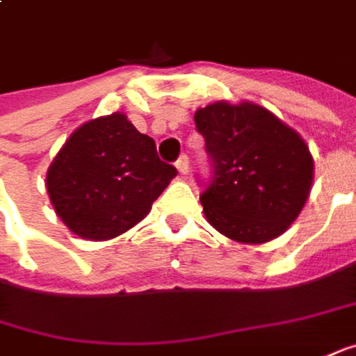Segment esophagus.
<instances>
[{
	"instance_id": "1",
	"label": "esophagus",
	"mask_w": 356,
	"mask_h": 356,
	"mask_svg": "<svg viewBox=\"0 0 356 356\" xmlns=\"http://www.w3.org/2000/svg\"><path fill=\"white\" fill-rule=\"evenodd\" d=\"M175 167H177V171L181 175H187V171H189V159H187V155H181L177 159V163H175Z\"/></svg>"
}]
</instances>
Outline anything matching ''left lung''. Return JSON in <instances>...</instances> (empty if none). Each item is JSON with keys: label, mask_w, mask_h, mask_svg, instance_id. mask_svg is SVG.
Here are the masks:
<instances>
[{"label": "left lung", "mask_w": 356, "mask_h": 356, "mask_svg": "<svg viewBox=\"0 0 356 356\" xmlns=\"http://www.w3.org/2000/svg\"><path fill=\"white\" fill-rule=\"evenodd\" d=\"M195 126L213 165L201 195L211 227L242 244L284 234L313 183V157L300 134L252 102L199 108Z\"/></svg>", "instance_id": "obj_1"}]
</instances>
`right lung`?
I'll list each match as a JSON object with an SVG mask.
<instances>
[{
	"label": "right lung",
	"mask_w": 356,
	"mask_h": 356,
	"mask_svg": "<svg viewBox=\"0 0 356 356\" xmlns=\"http://www.w3.org/2000/svg\"><path fill=\"white\" fill-rule=\"evenodd\" d=\"M175 175L155 141L114 112L70 134L47 171V193L76 236L110 240L143 220Z\"/></svg>",
	"instance_id": "obj_1"
}]
</instances>
